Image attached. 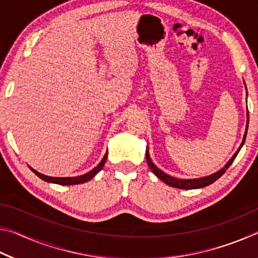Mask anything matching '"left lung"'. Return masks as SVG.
Here are the masks:
<instances>
[{"label": "left lung", "mask_w": 258, "mask_h": 258, "mask_svg": "<svg viewBox=\"0 0 258 258\" xmlns=\"http://www.w3.org/2000/svg\"><path fill=\"white\" fill-rule=\"evenodd\" d=\"M246 85V84H244ZM248 123H249V113L247 111V125H246V132H244L243 135V139H242V142L241 145H240L239 149L235 151V154L231 157V159L228 161V163L225 164V166L223 168H221L220 171L212 174V175H208V176H204V177H199V178H187V180H182V178H176V177H173L171 175H168V174L164 173L161 169H159L157 166L152 163V160L150 158V155H149V151H148V148H147V151H146V158H147V163L149 165L150 169L152 171V173L155 174V175L160 178L161 181L166 184L169 185V186H174V187H177V189H185V190H191V189H199V187H204V186H207L209 184H212V183L215 182L216 180H218L223 174L225 173L226 169L230 167V165L233 163V160L235 159V157H237L238 152L241 149V147L243 146L244 143V140H246V135H247V130H248Z\"/></svg>", "instance_id": "1"}]
</instances>
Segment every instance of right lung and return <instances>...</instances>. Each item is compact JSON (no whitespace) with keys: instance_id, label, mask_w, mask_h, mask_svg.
<instances>
[{"instance_id":"right-lung-1","label":"right lung","mask_w":258,"mask_h":258,"mask_svg":"<svg viewBox=\"0 0 258 258\" xmlns=\"http://www.w3.org/2000/svg\"><path fill=\"white\" fill-rule=\"evenodd\" d=\"M107 156H108V152H106V155L102 158V160L100 161V164L97 166V167H94L92 171H90L89 173L84 174V175H81V176H73V177H52V176H47L44 175V174H41L38 173L37 171H35L34 168L29 167L32 171L36 174V175L42 178L43 181L45 182H50V183H55V184H60V185H73V184H81V183H85L87 181H90L91 178H93L97 174L101 171L104 166V163H106L107 160Z\"/></svg>"}]
</instances>
